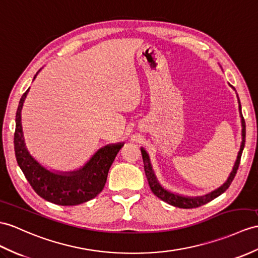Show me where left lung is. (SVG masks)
<instances>
[{"label": "left lung", "mask_w": 258, "mask_h": 258, "mask_svg": "<svg viewBox=\"0 0 258 258\" xmlns=\"http://www.w3.org/2000/svg\"><path fill=\"white\" fill-rule=\"evenodd\" d=\"M232 89L235 91V89L232 85H230ZM237 96V94H236ZM237 102H238V111H240V117H241V124H242V142H241V148L240 151L237 153V158L234 163V166L232 168V172L230 173L228 179L225 180V183L223 185L220 186L217 189L212 190L209 194H206L204 196H197V197H188V196H183V195H179L176 192H173L171 190H167L166 188L163 187L160 181L156 177V175L154 173V169L152 167V164H151V160L148 152L143 148H141V153H142V159L144 163V172H146L147 178L149 181V185L151 190L155 195L156 197H159L162 199L163 202H165L169 205H172L174 207H178V208H184V209H190V208H197V207L203 206L207 203L211 202L215 198L219 197L220 195L223 194L225 190L230 187L232 180L234 179L236 171L238 168V165H240V161H241V156L243 149L245 146V121L242 115V108H241V103H240V98L237 96Z\"/></svg>", "instance_id": "left-lung-1"}]
</instances>
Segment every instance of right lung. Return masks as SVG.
<instances>
[{
    "label": "right lung",
    "mask_w": 258,
    "mask_h": 258,
    "mask_svg": "<svg viewBox=\"0 0 258 258\" xmlns=\"http://www.w3.org/2000/svg\"><path fill=\"white\" fill-rule=\"evenodd\" d=\"M39 71L36 73L34 80ZM28 92L29 89L23 94L18 104L14 135L16 160L25 177L41 198L55 205L77 206L95 198L103 190L109 168L119 150L123 147V142L100 148L83 166L74 171L63 172L47 168L30 154L25 142L22 109Z\"/></svg>",
    "instance_id": "add662e5"
}]
</instances>
